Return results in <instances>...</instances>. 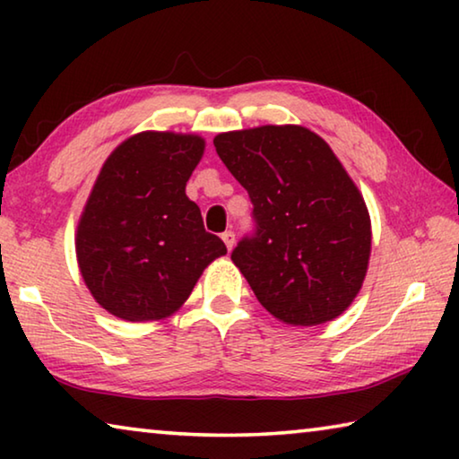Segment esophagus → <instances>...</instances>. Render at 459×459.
I'll return each mask as SVG.
<instances>
[{"mask_svg":"<svg viewBox=\"0 0 459 459\" xmlns=\"http://www.w3.org/2000/svg\"><path fill=\"white\" fill-rule=\"evenodd\" d=\"M222 240H224V245H227V248L230 251V248L235 247V232H232V230H224V232H222Z\"/></svg>","mask_w":459,"mask_h":459,"instance_id":"1","label":"esophagus"}]
</instances>
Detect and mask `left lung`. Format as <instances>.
I'll use <instances>...</instances> for the list:
<instances>
[{
    "label": "left lung",
    "mask_w": 459,
    "mask_h": 459,
    "mask_svg": "<svg viewBox=\"0 0 459 459\" xmlns=\"http://www.w3.org/2000/svg\"><path fill=\"white\" fill-rule=\"evenodd\" d=\"M214 147L253 202L255 232L230 259L261 306L291 325L338 317L360 291L372 232L330 145L306 127L263 126L216 135Z\"/></svg>",
    "instance_id": "1"
}]
</instances>
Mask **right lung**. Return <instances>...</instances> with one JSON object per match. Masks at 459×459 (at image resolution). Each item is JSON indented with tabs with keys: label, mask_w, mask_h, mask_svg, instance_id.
<instances>
[{
	"label": "right lung",
	"mask_w": 459,
	"mask_h": 459,
	"mask_svg": "<svg viewBox=\"0 0 459 459\" xmlns=\"http://www.w3.org/2000/svg\"><path fill=\"white\" fill-rule=\"evenodd\" d=\"M202 153L198 135L143 131L100 168L76 230V259L108 314L127 322L172 316L202 271L227 255L186 196Z\"/></svg>",
	"instance_id": "obj_1"
}]
</instances>
